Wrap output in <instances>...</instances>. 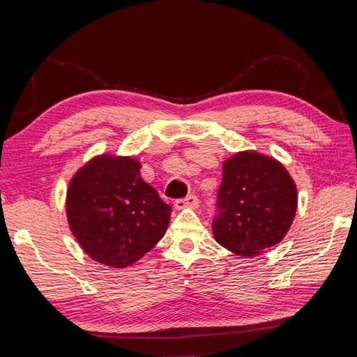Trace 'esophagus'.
<instances>
[{
  "label": "esophagus",
  "instance_id": "34e87169",
  "mask_svg": "<svg viewBox=\"0 0 357 357\" xmlns=\"http://www.w3.org/2000/svg\"><path fill=\"white\" fill-rule=\"evenodd\" d=\"M198 205H199L198 198H197V197H193V195H190V197H188V198H185V199H177V201H176V204H174V207H176L177 210H185V208L197 210V208H198Z\"/></svg>",
  "mask_w": 357,
  "mask_h": 357
}]
</instances>
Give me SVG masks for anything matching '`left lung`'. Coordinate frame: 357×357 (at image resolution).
<instances>
[{
	"instance_id": "left-lung-1",
	"label": "left lung",
	"mask_w": 357,
	"mask_h": 357,
	"mask_svg": "<svg viewBox=\"0 0 357 357\" xmlns=\"http://www.w3.org/2000/svg\"><path fill=\"white\" fill-rule=\"evenodd\" d=\"M296 208V185L282 162L243 150L223 162L214 240L238 256H259L284 238Z\"/></svg>"
}]
</instances>
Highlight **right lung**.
Instances as JSON below:
<instances>
[{
    "label": "right lung",
    "mask_w": 357,
    "mask_h": 357,
    "mask_svg": "<svg viewBox=\"0 0 357 357\" xmlns=\"http://www.w3.org/2000/svg\"><path fill=\"white\" fill-rule=\"evenodd\" d=\"M132 156L96 155L74 172L66 198L70 231L92 261L126 268L164 236L172 208L142 178Z\"/></svg>",
    "instance_id": "1"
}]
</instances>
